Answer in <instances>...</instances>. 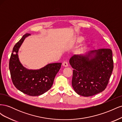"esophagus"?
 I'll return each instance as SVG.
<instances>
[{
  "mask_svg": "<svg viewBox=\"0 0 122 122\" xmlns=\"http://www.w3.org/2000/svg\"><path fill=\"white\" fill-rule=\"evenodd\" d=\"M62 66H63L64 67H67L68 66V62H67V61H64L63 62H62Z\"/></svg>",
  "mask_w": 122,
  "mask_h": 122,
  "instance_id": "obj_1",
  "label": "esophagus"
}]
</instances>
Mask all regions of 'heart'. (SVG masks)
<instances>
[{"instance_id":"obj_1","label":"heart","mask_w":122,"mask_h":122,"mask_svg":"<svg viewBox=\"0 0 122 122\" xmlns=\"http://www.w3.org/2000/svg\"><path fill=\"white\" fill-rule=\"evenodd\" d=\"M84 38L83 37V36H78V37H77L75 39V43L79 44L81 42H82L84 40ZM86 45H84L83 46H82L81 47H80L79 49H78L76 51V53L77 54H80L82 53L84 51L86 50Z\"/></svg>"}]
</instances>
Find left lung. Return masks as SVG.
<instances>
[{"mask_svg": "<svg viewBox=\"0 0 122 122\" xmlns=\"http://www.w3.org/2000/svg\"><path fill=\"white\" fill-rule=\"evenodd\" d=\"M69 62L73 69L72 85L77 94L89 97L105 89L113 68L111 49L91 51L83 56L74 55Z\"/></svg>", "mask_w": 122, "mask_h": 122, "instance_id": "obj_1", "label": "left lung"}]
</instances>
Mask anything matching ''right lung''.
Segmentation results:
<instances>
[{
	"instance_id": "1",
	"label": "right lung",
	"mask_w": 122,
	"mask_h": 122,
	"mask_svg": "<svg viewBox=\"0 0 122 122\" xmlns=\"http://www.w3.org/2000/svg\"><path fill=\"white\" fill-rule=\"evenodd\" d=\"M30 35H24L14 46L10 59L9 69L12 82L18 90L31 96H37L45 93L52 86L61 63L49 64L39 70L24 67L20 62L18 53L25 39Z\"/></svg>"
}]
</instances>
